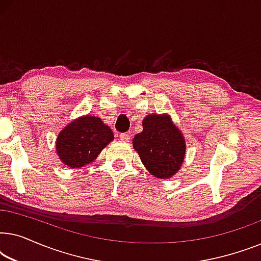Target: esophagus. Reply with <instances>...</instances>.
<instances>
[{"instance_id": "34e87169", "label": "esophagus", "mask_w": 261, "mask_h": 261, "mask_svg": "<svg viewBox=\"0 0 261 261\" xmlns=\"http://www.w3.org/2000/svg\"><path fill=\"white\" fill-rule=\"evenodd\" d=\"M120 140L121 141H123V142H128L130 140V135L128 134V133H122V134H120Z\"/></svg>"}]
</instances>
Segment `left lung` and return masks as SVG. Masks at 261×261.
I'll use <instances>...</instances> for the list:
<instances>
[{
  "label": "left lung",
  "instance_id": "1",
  "mask_svg": "<svg viewBox=\"0 0 261 261\" xmlns=\"http://www.w3.org/2000/svg\"><path fill=\"white\" fill-rule=\"evenodd\" d=\"M133 147L149 173L169 179L180 170L187 142L169 114H148L142 120V132L133 139Z\"/></svg>",
  "mask_w": 261,
  "mask_h": 261
}]
</instances>
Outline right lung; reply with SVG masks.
I'll list each match as a JSON object with an SVG mask.
<instances>
[{
	"label": "right lung",
	"mask_w": 261,
	"mask_h": 261,
	"mask_svg": "<svg viewBox=\"0 0 261 261\" xmlns=\"http://www.w3.org/2000/svg\"><path fill=\"white\" fill-rule=\"evenodd\" d=\"M113 140V130L98 116L83 115L59 132L56 152L64 165L80 169L94 162Z\"/></svg>",
	"instance_id": "add662e5"
}]
</instances>
